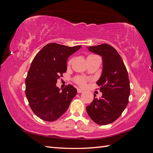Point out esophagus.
Returning a JSON list of instances; mask_svg holds the SVG:
<instances>
[{
  "mask_svg": "<svg viewBox=\"0 0 153 153\" xmlns=\"http://www.w3.org/2000/svg\"><path fill=\"white\" fill-rule=\"evenodd\" d=\"M84 91H83L82 89H77V92L78 93H82V92H83Z\"/></svg>",
  "mask_w": 153,
  "mask_h": 153,
  "instance_id": "esophagus-1",
  "label": "esophagus"
}]
</instances>
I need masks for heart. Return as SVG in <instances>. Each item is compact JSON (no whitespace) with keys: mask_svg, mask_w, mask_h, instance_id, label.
Listing matches in <instances>:
<instances>
[{"mask_svg":"<svg viewBox=\"0 0 153 153\" xmlns=\"http://www.w3.org/2000/svg\"><path fill=\"white\" fill-rule=\"evenodd\" d=\"M89 57H91V56H89ZM71 62H72V59H70L68 61V63H67L68 66L71 65ZM87 81V80L86 79V78L84 77H82V76H76L74 78V82H75L77 85H78L82 87H84L85 86Z\"/></svg>","mask_w":153,"mask_h":153,"instance_id":"obj_1","label":"heart"}]
</instances>
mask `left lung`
<instances>
[{
    "instance_id": "8db88e82",
    "label": "left lung",
    "mask_w": 153,
    "mask_h": 153,
    "mask_svg": "<svg viewBox=\"0 0 153 153\" xmlns=\"http://www.w3.org/2000/svg\"><path fill=\"white\" fill-rule=\"evenodd\" d=\"M103 59V71L96 82L103 94L86 107L87 112L96 124L106 125L120 117L128 103L130 85L128 74L121 57L112 46L101 44L87 47Z\"/></svg>"
}]
</instances>
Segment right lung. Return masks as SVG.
<instances>
[{"mask_svg": "<svg viewBox=\"0 0 153 153\" xmlns=\"http://www.w3.org/2000/svg\"><path fill=\"white\" fill-rule=\"evenodd\" d=\"M81 47L49 43L34 58L25 78V94L32 112L41 119L56 121L76 96L73 85H66L61 91L56 83L67 70L68 58Z\"/></svg>", "mask_w": 153, "mask_h": 153, "instance_id": "add662e5", "label": "right lung"}]
</instances>
